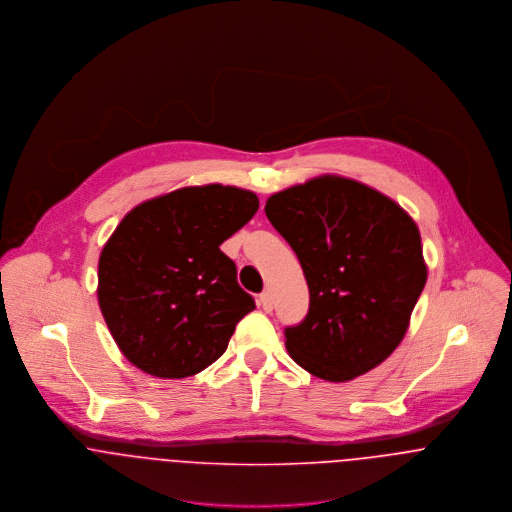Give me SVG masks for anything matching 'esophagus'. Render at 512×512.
I'll use <instances>...</instances> for the list:
<instances>
[{
  "mask_svg": "<svg viewBox=\"0 0 512 512\" xmlns=\"http://www.w3.org/2000/svg\"><path fill=\"white\" fill-rule=\"evenodd\" d=\"M259 306H261L265 312H271V310H273V294H271V292H261V294H259Z\"/></svg>",
  "mask_w": 512,
  "mask_h": 512,
  "instance_id": "1",
  "label": "esophagus"
}]
</instances>
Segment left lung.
Instances as JSON below:
<instances>
[{
  "mask_svg": "<svg viewBox=\"0 0 512 512\" xmlns=\"http://www.w3.org/2000/svg\"><path fill=\"white\" fill-rule=\"evenodd\" d=\"M265 214L296 253L310 290L304 320L284 328L292 359L336 383L381 365L404 338L426 284L410 216L340 176L273 194Z\"/></svg>",
  "mask_w": 512,
  "mask_h": 512,
  "instance_id": "obj_1",
  "label": "left lung"
}]
</instances>
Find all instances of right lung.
<instances>
[{
  "label": "right lung",
  "instance_id": "add662e5",
  "mask_svg": "<svg viewBox=\"0 0 512 512\" xmlns=\"http://www.w3.org/2000/svg\"><path fill=\"white\" fill-rule=\"evenodd\" d=\"M259 210L241 188H180L133 208L104 245L98 302L123 355L141 371L182 379L228 349L255 300L220 245Z\"/></svg>",
  "mask_w": 512,
  "mask_h": 512
}]
</instances>
